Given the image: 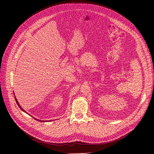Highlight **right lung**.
<instances>
[{
    "mask_svg": "<svg viewBox=\"0 0 154 154\" xmlns=\"http://www.w3.org/2000/svg\"><path fill=\"white\" fill-rule=\"evenodd\" d=\"M14 98H15V100H16V103H17V105H18V106L20 108V109H21V110H23L24 112H25V113H27L25 110H24V109H23V108H22L21 106H20V105H19V102H18V101L17 100V99L15 97V96H14ZM28 114V113H27ZM33 117V116H32ZM35 120H36V121H39V122H48V121H41V120H39V119H36L35 118H34V117H33Z\"/></svg>",
    "mask_w": 154,
    "mask_h": 154,
    "instance_id": "right-lung-1",
    "label": "right lung"
}]
</instances>
